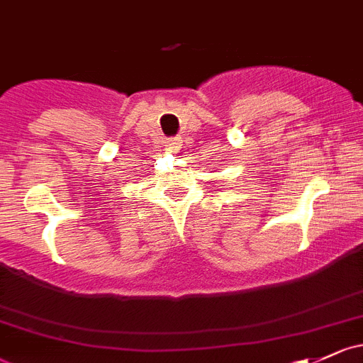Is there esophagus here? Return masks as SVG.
<instances>
[{
    "label": "esophagus",
    "mask_w": 363,
    "mask_h": 363,
    "mask_svg": "<svg viewBox=\"0 0 363 363\" xmlns=\"http://www.w3.org/2000/svg\"><path fill=\"white\" fill-rule=\"evenodd\" d=\"M182 149V140L181 138H168L164 142V150L170 154H177Z\"/></svg>",
    "instance_id": "34e87169"
}]
</instances>
